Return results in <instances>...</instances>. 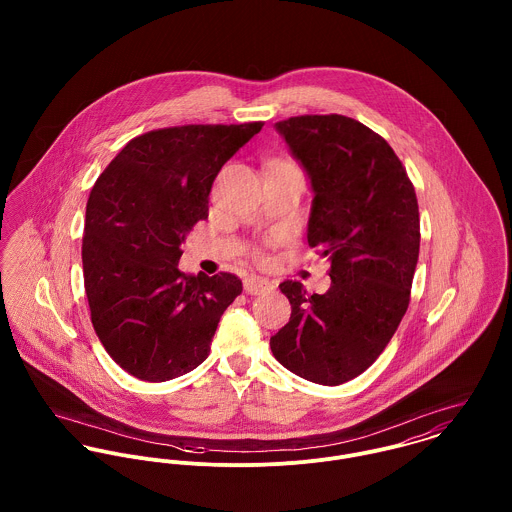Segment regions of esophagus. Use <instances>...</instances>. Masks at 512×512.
Segmentation results:
<instances>
[{"instance_id":"1","label":"esophagus","mask_w":512,"mask_h":512,"mask_svg":"<svg viewBox=\"0 0 512 512\" xmlns=\"http://www.w3.org/2000/svg\"><path fill=\"white\" fill-rule=\"evenodd\" d=\"M270 290V282L264 280V278H256V276H250L244 280V292L250 293V295H258V293L266 292Z\"/></svg>"}]
</instances>
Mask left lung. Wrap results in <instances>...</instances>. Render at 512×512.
Returning a JSON list of instances; mask_svg holds the SVG:
<instances>
[{
  "label": "left lung",
  "instance_id": "obj_1",
  "mask_svg": "<svg viewBox=\"0 0 512 512\" xmlns=\"http://www.w3.org/2000/svg\"><path fill=\"white\" fill-rule=\"evenodd\" d=\"M274 128L307 173V242L329 258L331 288L309 295L280 284L292 317L270 349L293 374L337 386L378 359L408 309L418 199L394 149L353 118L295 116Z\"/></svg>",
  "mask_w": 512,
  "mask_h": 512
}]
</instances>
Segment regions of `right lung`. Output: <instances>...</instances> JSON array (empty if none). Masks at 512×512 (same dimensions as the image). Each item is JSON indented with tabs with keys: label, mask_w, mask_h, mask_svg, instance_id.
Returning a JSON list of instances; mask_svg holds the SVG:
<instances>
[{
	"label": "right lung",
	"mask_w": 512,
	"mask_h": 512,
	"mask_svg": "<svg viewBox=\"0 0 512 512\" xmlns=\"http://www.w3.org/2000/svg\"><path fill=\"white\" fill-rule=\"evenodd\" d=\"M264 122L177 126L134 138L86 203L84 290L94 331L132 376L165 382L211 351L220 315L242 292L234 274H183L181 244L209 217L220 167Z\"/></svg>",
	"instance_id": "1"
}]
</instances>
